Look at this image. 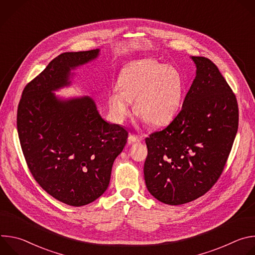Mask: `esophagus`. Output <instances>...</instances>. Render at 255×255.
I'll return each instance as SVG.
<instances>
[{
  "mask_svg": "<svg viewBox=\"0 0 255 255\" xmlns=\"http://www.w3.org/2000/svg\"><path fill=\"white\" fill-rule=\"evenodd\" d=\"M141 138L140 137H138V136H136V135H129V137H128V142L129 143H139V142H141Z\"/></svg>",
  "mask_w": 255,
  "mask_h": 255,
  "instance_id": "esophagus-1",
  "label": "esophagus"
}]
</instances>
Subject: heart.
<instances>
[{
  "instance_id": "b5f03b06",
  "label": "heart",
  "mask_w": 255,
  "mask_h": 255,
  "mask_svg": "<svg viewBox=\"0 0 255 255\" xmlns=\"http://www.w3.org/2000/svg\"><path fill=\"white\" fill-rule=\"evenodd\" d=\"M117 88L108 96L110 112L117 121H124L135 101V113L149 124H166L178 110L184 92L179 71L152 59L134 61L123 68Z\"/></svg>"
}]
</instances>
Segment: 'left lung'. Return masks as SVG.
<instances>
[{"instance_id": "8db88e82", "label": "left lung", "mask_w": 255, "mask_h": 255, "mask_svg": "<svg viewBox=\"0 0 255 255\" xmlns=\"http://www.w3.org/2000/svg\"><path fill=\"white\" fill-rule=\"evenodd\" d=\"M192 59L196 78L180 112L166 128L145 139L146 188L172 206L202 197L216 184L238 129V104L226 80L209 58Z\"/></svg>"}]
</instances>
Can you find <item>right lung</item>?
Wrapping results in <instances>:
<instances>
[{"instance_id": "add662e5", "label": "right lung", "mask_w": 255, "mask_h": 255, "mask_svg": "<svg viewBox=\"0 0 255 255\" xmlns=\"http://www.w3.org/2000/svg\"><path fill=\"white\" fill-rule=\"evenodd\" d=\"M99 51L59 54L26 85L18 105V135L30 172L47 194L74 207L105 193L128 137L125 128L101 117L92 98L61 100L52 93L68 86L70 70Z\"/></svg>"}]
</instances>
